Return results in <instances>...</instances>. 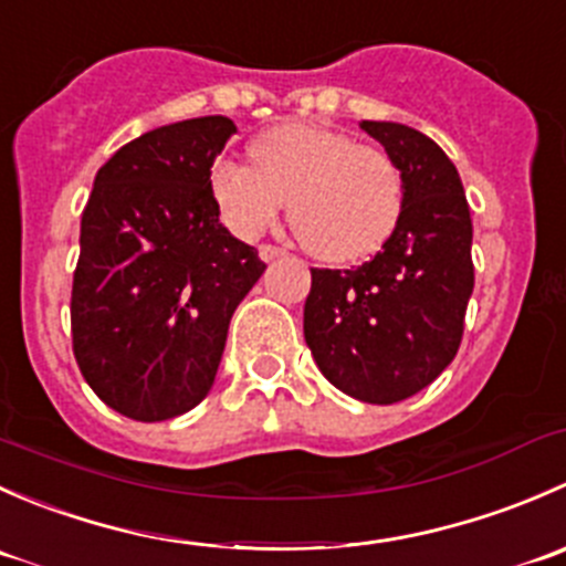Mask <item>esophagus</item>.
<instances>
[{
  "instance_id": "1",
  "label": "esophagus",
  "mask_w": 566,
  "mask_h": 566,
  "mask_svg": "<svg viewBox=\"0 0 566 566\" xmlns=\"http://www.w3.org/2000/svg\"><path fill=\"white\" fill-rule=\"evenodd\" d=\"M279 256H284V251L279 247H271V243L260 247V260L262 262H273V260H279Z\"/></svg>"
}]
</instances>
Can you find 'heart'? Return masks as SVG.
Returning a JSON list of instances; mask_svg holds the SVG:
<instances>
[{"mask_svg": "<svg viewBox=\"0 0 566 566\" xmlns=\"http://www.w3.org/2000/svg\"><path fill=\"white\" fill-rule=\"evenodd\" d=\"M251 167L219 161L210 193L238 238H260L290 202V227L310 254L350 262L373 254L397 227L402 172L386 150L356 145L325 125L284 123L254 136Z\"/></svg>", "mask_w": 566, "mask_h": 566, "instance_id": "obj_1", "label": "heart"}]
</instances>
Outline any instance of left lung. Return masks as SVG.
I'll list each match as a JSON object with an SVG mask.
<instances>
[{"label": "left lung", "instance_id": "1", "mask_svg": "<svg viewBox=\"0 0 566 566\" xmlns=\"http://www.w3.org/2000/svg\"><path fill=\"white\" fill-rule=\"evenodd\" d=\"M402 172V210L384 249L353 271H312L304 336L347 397L391 405L458 356L473 293L471 210L458 167L421 130L361 119Z\"/></svg>", "mask_w": 566, "mask_h": 566}]
</instances>
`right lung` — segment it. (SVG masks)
Instances as JSON below:
<instances>
[{"mask_svg": "<svg viewBox=\"0 0 566 566\" xmlns=\"http://www.w3.org/2000/svg\"><path fill=\"white\" fill-rule=\"evenodd\" d=\"M235 130L221 114L161 125L95 175L73 273V356L128 419L167 421L208 397L232 312L265 271L210 193Z\"/></svg>", "mask_w": 566, "mask_h": 566, "instance_id": "obj_1", "label": "right lung"}]
</instances>
